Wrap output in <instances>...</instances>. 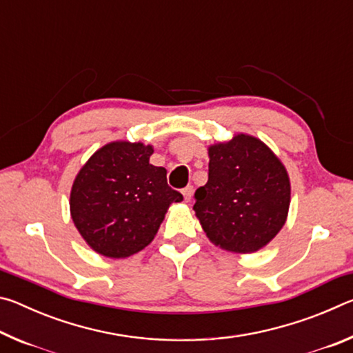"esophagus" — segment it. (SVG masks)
I'll return each mask as SVG.
<instances>
[{
    "instance_id": "obj_1",
    "label": "esophagus",
    "mask_w": 353,
    "mask_h": 353,
    "mask_svg": "<svg viewBox=\"0 0 353 353\" xmlns=\"http://www.w3.org/2000/svg\"><path fill=\"white\" fill-rule=\"evenodd\" d=\"M193 187H191V185H188V187H185L183 190H182V194H183V199H185V202H190V199H191V196H193Z\"/></svg>"
}]
</instances>
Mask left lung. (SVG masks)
<instances>
[{"label": "left lung", "instance_id": "1", "mask_svg": "<svg viewBox=\"0 0 353 353\" xmlns=\"http://www.w3.org/2000/svg\"><path fill=\"white\" fill-rule=\"evenodd\" d=\"M208 159V181L193 207L207 238L234 254L263 249L288 218L291 182L282 160L249 134L213 143Z\"/></svg>", "mask_w": 353, "mask_h": 353}]
</instances>
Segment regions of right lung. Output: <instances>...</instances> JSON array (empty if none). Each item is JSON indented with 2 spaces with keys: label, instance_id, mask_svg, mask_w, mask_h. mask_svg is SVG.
<instances>
[{
  "label": "right lung",
  "instance_id": "right-lung-1",
  "mask_svg": "<svg viewBox=\"0 0 353 353\" xmlns=\"http://www.w3.org/2000/svg\"><path fill=\"white\" fill-rule=\"evenodd\" d=\"M152 145L117 140L83 163L70 191V214L90 249L128 259L151 244L172 202L166 170L149 163Z\"/></svg>",
  "mask_w": 353,
  "mask_h": 353
}]
</instances>
